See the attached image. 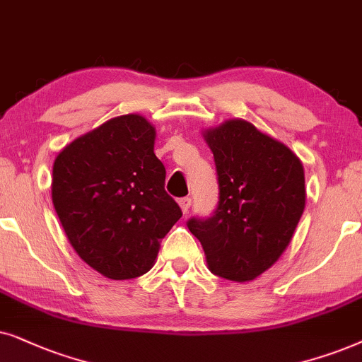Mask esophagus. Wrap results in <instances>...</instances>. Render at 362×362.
<instances>
[{
    "label": "esophagus",
    "mask_w": 362,
    "mask_h": 362,
    "mask_svg": "<svg viewBox=\"0 0 362 362\" xmlns=\"http://www.w3.org/2000/svg\"><path fill=\"white\" fill-rule=\"evenodd\" d=\"M178 205H180L182 211L187 214V211H189V209H190V205H192V199H190V197H184V199L178 200Z\"/></svg>",
    "instance_id": "34e87169"
}]
</instances>
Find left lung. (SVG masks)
<instances>
[{"mask_svg": "<svg viewBox=\"0 0 362 362\" xmlns=\"http://www.w3.org/2000/svg\"><path fill=\"white\" fill-rule=\"evenodd\" d=\"M205 139L214 152L218 204L187 226L200 240L211 273L250 281L291 242L305 210V172L290 148L247 120H228Z\"/></svg>", "mask_w": 362, "mask_h": 362, "instance_id": "1", "label": "left lung"}]
</instances>
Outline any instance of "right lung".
I'll use <instances>...</instances> for the list:
<instances>
[{
    "mask_svg": "<svg viewBox=\"0 0 362 362\" xmlns=\"http://www.w3.org/2000/svg\"><path fill=\"white\" fill-rule=\"evenodd\" d=\"M142 115L110 119L56 157L52 204L76 253L110 279L147 273L182 216Z\"/></svg>",
    "mask_w": 362,
    "mask_h": 362,
    "instance_id": "obj_1",
    "label": "right lung"
}]
</instances>
